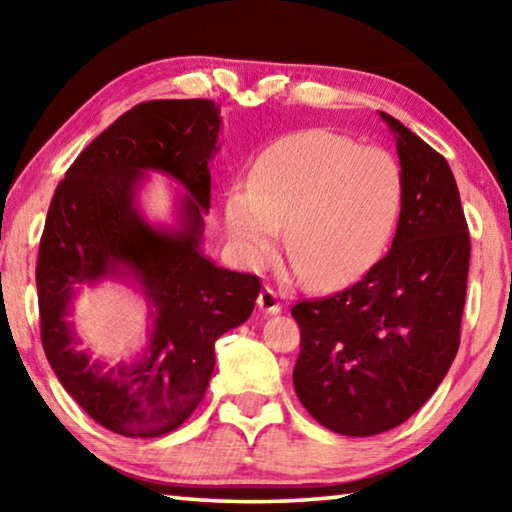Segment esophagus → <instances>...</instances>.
<instances>
[{
    "instance_id": "1",
    "label": "esophagus",
    "mask_w": 512,
    "mask_h": 512,
    "mask_svg": "<svg viewBox=\"0 0 512 512\" xmlns=\"http://www.w3.org/2000/svg\"><path fill=\"white\" fill-rule=\"evenodd\" d=\"M257 307H259V311H262V314L275 316V314H280V311H282V300L273 289L266 287L262 293H259Z\"/></svg>"
}]
</instances>
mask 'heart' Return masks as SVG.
Wrapping results in <instances>:
<instances>
[{
	"instance_id": "heart-1",
	"label": "heart",
	"mask_w": 512,
	"mask_h": 512,
	"mask_svg": "<svg viewBox=\"0 0 512 512\" xmlns=\"http://www.w3.org/2000/svg\"><path fill=\"white\" fill-rule=\"evenodd\" d=\"M400 171L384 151L325 128L293 133L255 160L248 187L225 198V225L248 266L284 253L314 287L359 277L388 244L400 212Z\"/></svg>"
}]
</instances>
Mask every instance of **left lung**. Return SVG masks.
<instances>
[{
    "mask_svg": "<svg viewBox=\"0 0 512 512\" xmlns=\"http://www.w3.org/2000/svg\"><path fill=\"white\" fill-rule=\"evenodd\" d=\"M400 158L402 212L384 259L354 284L291 309L300 325L298 400L329 431L397 427L436 393L458 352L470 232L443 155L379 112Z\"/></svg>",
    "mask_w": 512,
    "mask_h": 512,
    "instance_id": "1",
    "label": "left lung"
}]
</instances>
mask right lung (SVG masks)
Returning <instances> with one entry per match:
<instances>
[{
  "label": "right lung",
  "instance_id": "add662e5",
  "mask_svg": "<svg viewBox=\"0 0 512 512\" xmlns=\"http://www.w3.org/2000/svg\"><path fill=\"white\" fill-rule=\"evenodd\" d=\"M219 133L210 99L140 103L74 160L51 198L36 268L42 348L72 400L119 436L178 429L210 384L216 339L255 309L257 277L203 253ZM149 172L184 187L171 224L149 222L141 210ZM103 281L128 283L150 307L145 348L119 364L81 349L71 323L80 289Z\"/></svg>",
  "mask_w": 512,
  "mask_h": 512
}]
</instances>
